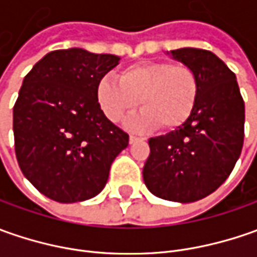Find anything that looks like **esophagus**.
Segmentation results:
<instances>
[{
	"label": "esophagus",
	"mask_w": 257,
	"mask_h": 257,
	"mask_svg": "<svg viewBox=\"0 0 257 257\" xmlns=\"http://www.w3.org/2000/svg\"><path fill=\"white\" fill-rule=\"evenodd\" d=\"M139 140H142L140 137H137V136H134V134H130V137H128V142H130V144L136 143V142H139Z\"/></svg>",
	"instance_id": "34e87169"
}]
</instances>
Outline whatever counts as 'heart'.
Wrapping results in <instances>:
<instances>
[{
  "label": "heart",
  "instance_id": "b5f03b06",
  "mask_svg": "<svg viewBox=\"0 0 257 257\" xmlns=\"http://www.w3.org/2000/svg\"><path fill=\"white\" fill-rule=\"evenodd\" d=\"M97 103L104 115L117 123L140 104L143 110L124 124L133 130L159 125L173 130L193 113L199 95V78L190 67L169 61H143L118 73V80L103 77L97 84Z\"/></svg>",
  "mask_w": 257,
  "mask_h": 257
}]
</instances>
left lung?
<instances>
[{
    "instance_id": "8db88e82",
    "label": "left lung",
    "mask_w": 257,
    "mask_h": 257,
    "mask_svg": "<svg viewBox=\"0 0 257 257\" xmlns=\"http://www.w3.org/2000/svg\"><path fill=\"white\" fill-rule=\"evenodd\" d=\"M199 78L190 117L170 133L149 140L143 180L154 196L179 203L209 196L232 173L243 147L244 103L236 75L212 51H167Z\"/></svg>"
}]
</instances>
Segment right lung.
<instances>
[{"mask_svg":"<svg viewBox=\"0 0 257 257\" xmlns=\"http://www.w3.org/2000/svg\"><path fill=\"white\" fill-rule=\"evenodd\" d=\"M120 63L83 48L44 55L25 75L14 105L15 154L30 183L60 203L101 192L128 134L97 103L98 81Z\"/></svg>","mask_w":257,"mask_h":257,"instance_id":"right-lung-1","label":"right lung"}]
</instances>
